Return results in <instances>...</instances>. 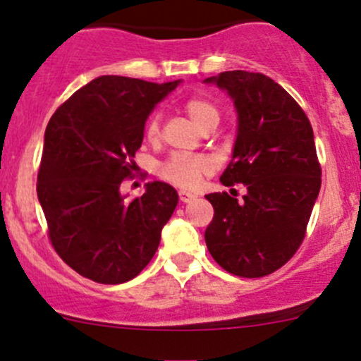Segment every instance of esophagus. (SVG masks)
I'll return each instance as SVG.
<instances>
[{
	"label": "esophagus",
	"mask_w": 361,
	"mask_h": 361,
	"mask_svg": "<svg viewBox=\"0 0 361 361\" xmlns=\"http://www.w3.org/2000/svg\"><path fill=\"white\" fill-rule=\"evenodd\" d=\"M178 197H180L181 202H190L192 199H195L194 194H190V192H185V190H180L178 192Z\"/></svg>",
	"instance_id": "obj_1"
}]
</instances>
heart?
Returning <instances> with one entry per match:
<instances>
[{"mask_svg":"<svg viewBox=\"0 0 361 361\" xmlns=\"http://www.w3.org/2000/svg\"><path fill=\"white\" fill-rule=\"evenodd\" d=\"M187 115L197 123L201 129L207 127H216L221 118L220 108L213 103L211 99L204 96H192L185 101L183 104ZM145 136L147 140L155 141L160 136V115L157 111L152 113L150 118L147 120L145 126ZM213 166L206 157L201 155H185V154H174L171 155L166 162L160 166V176L167 181V183L174 185L180 188H194L197 187L199 181L202 180L204 174L211 173Z\"/></svg>","mask_w":361,"mask_h":361,"instance_id":"obj_1","label":"heart"}]
</instances>
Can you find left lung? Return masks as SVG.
<instances>
[{
	"instance_id": "8db88e82",
	"label": "left lung",
	"mask_w": 361,
	"mask_h": 361,
	"mask_svg": "<svg viewBox=\"0 0 361 361\" xmlns=\"http://www.w3.org/2000/svg\"><path fill=\"white\" fill-rule=\"evenodd\" d=\"M227 90L238 108V140L221 174L238 190L207 194L214 214L204 232L211 257L241 278H262L286 264L305 238L322 187L311 122L279 83L235 69L206 78Z\"/></svg>"
}]
</instances>
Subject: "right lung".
<instances>
[{
    "label": "right lung",
    "mask_w": 361,
    "mask_h": 361,
    "mask_svg": "<svg viewBox=\"0 0 361 361\" xmlns=\"http://www.w3.org/2000/svg\"><path fill=\"white\" fill-rule=\"evenodd\" d=\"M178 83L99 76L64 101L47 126L38 201L54 250L83 278L126 283L159 248L176 190L152 181L126 202L120 185L134 176L148 113Z\"/></svg>",
    "instance_id": "1"
}]
</instances>
